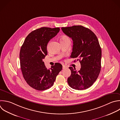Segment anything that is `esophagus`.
Returning <instances> with one entry per match:
<instances>
[{
    "label": "esophagus",
    "instance_id": "34e87169",
    "mask_svg": "<svg viewBox=\"0 0 120 120\" xmlns=\"http://www.w3.org/2000/svg\"><path fill=\"white\" fill-rule=\"evenodd\" d=\"M62 67H63V69H65V68H68V67L67 66H66V65H63Z\"/></svg>",
    "mask_w": 120,
    "mask_h": 120
}]
</instances>
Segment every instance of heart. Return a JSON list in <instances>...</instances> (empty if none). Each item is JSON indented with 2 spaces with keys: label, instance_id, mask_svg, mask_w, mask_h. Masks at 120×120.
I'll list each match as a JSON object with an SVG mask.
<instances>
[{
  "label": "heart",
  "instance_id": "obj_1",
  "mask_svg": "<svg viewBox=\"0 0 120 120\" xmlns=\"http://www.w3.org/2000/svg\"><path fill=\"white\" fill-rule=\"evenodd\" d=\"M67 38H68L66 36H63L61 38V39H67Z\"/></svg>",
  "mask_w": 120,
  "mask_h": 120
}]
</instances>
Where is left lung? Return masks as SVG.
I'll list each match as a JSON object with an SVG mask.
<instances>
[{
	"label": "left lung",
	"instance_id": "1",
	"mask_svg": "<svg viewBox=\"0 0 120 120\" xmlns=\"http://www.w3.org/2000/svg\"><path fill=\"white\" fill-rule=\"evenodd\" d=\"M61 30L73 41L70 57L77 58L81 65L78 71L69 68L71 74L68 79V84L75 90L88 89L96 81L101 70V49L98 38L91 30L81 25Z\"/></svg>",
	"mask_w": 120,
	"mask_h": 120
}]
</instances>
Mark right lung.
Instances as JSON below:
<instances>
[{
    "instance_id": "right-lung-1",
    "label": "right lung",
    "mask_w": 120,
    "mask_h": 120,
    "mask_svg": "<svg viewBox=\"0 0 120 120\" xmlns=\"http://www.w3.org/2000/svg\"><path fill=\"white\" fill-rule=\"evenodd\" d=\"M60 30L59 28L48 27L37 29L27 36L21 47L20 60L22 75L27 83L35 90L51 88L62 69L61 64L56 63L48 69L43 61L47 54V44Z\"/></svg>"
}]
</instances>
